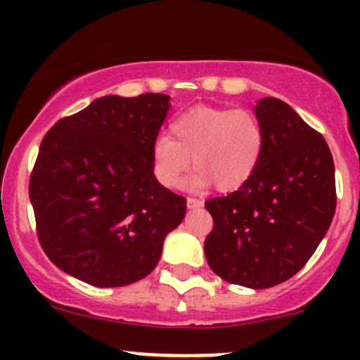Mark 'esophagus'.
<instances>
[{"instance_id": "esophagus-1", "label": "esophagus", "mask_w": 360, "mask_h": 360, "mask_svg": "<svg viewBox=\"0 0 360 360\" xmlns=\"http://www.w3.org/2000/svg\"><path fill=\"white\" fill-rule=\"evenodd\" d=\"M186 205H188V209H198V207L203 205V202L198 200V198L188 197L186 198Z\"/></svg>"}]
</instances>
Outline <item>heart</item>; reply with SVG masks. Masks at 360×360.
I'll return each mask as SVG.
<instances>
[{"label": "heart", "mask_w": 360, "mask_h": 360, "mask_svg": "<svg viewBox=\"0 0 360 360\" xmlns=\"http://www.w3.org/2000/svg\"><path fill=\"white\" fill-rule=\"evenodd\" d=\"M169 136L151 144V169L163 188H176L193 165L197 172L188 186L193 190L216 183L221 191L244 186L263 158L266 134L252 111L219 106L188 108L169 125Z\"/></svg>", "instance_id": "1"}]
</instances>
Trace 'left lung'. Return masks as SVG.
<instances>
[{
  "instance_id": "left-lung-1",
  "label": "left lung",
  "mask_w": 360,
  "mask_h": 360,
  "mask_svg": "<svg viewBox=\"0 0 360 360\" xmlns=\"http://www.w3.org/2000/svg\"><path fill=\"white\" fill-rule=\"evenodd\" d=\"M254 112L266 134L263 158L244 186L205 202L214 228L203 249L223 281L266 289L296 275L329 230L335 162L324 137L284 101L263 97Z\"/></svg>"
}]
</instances>
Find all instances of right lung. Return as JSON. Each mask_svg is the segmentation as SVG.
Listing matches in <instances>:
<instances>
[{"label":"right lung","instance_id":"obj_1","mask_svg":"<svg viewBox=\"0 0 360 360\" xmlns=\"http://www.w3.org/2000/svg\"><path fill=\"white\" fill-rule=\"evenodd\" d=\"M169 96H104L43 137L29 181L39 244L57 268L96 288L150 275L186 198L163 188L151 144Z\"/></svg>","mask_w":360,"mask_h":360}]
</instances>
